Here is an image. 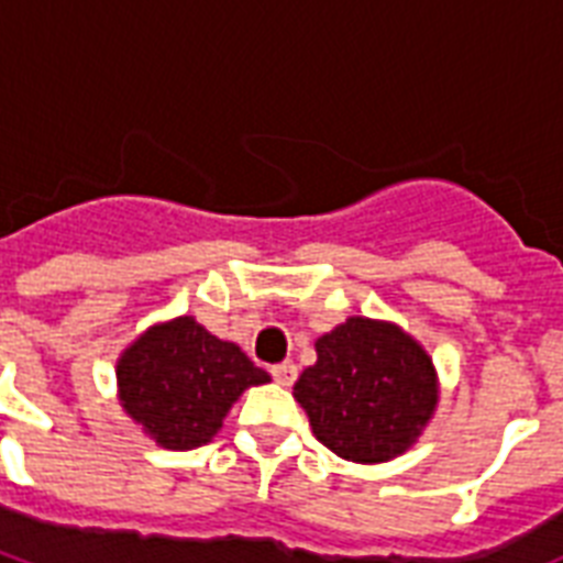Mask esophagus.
Masks as SVG:
<instances>
[{
  "label": "esophagus",
  "mask_w": 563,
  "mask_h": 563,
  "mask_svg": "<svg viewBox=\"0 0 563 563\" xmlns=\"http://www.w3.org/2000/svg\"><path fill=\"white\" fill-rule=\"evenodd\" d=\"M272 376L280 385H291L298 379V365H291V362H280V365H272Z\"/></svg>",
  "instance_id": "1"
}]
</instances>
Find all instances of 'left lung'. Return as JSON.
I'll return each instance as SVG.
<instances>
[{"instance_id":"1","label":"left lung","mask_w":563,"mask_h":563,"mask_svg":"<svg viewBox=\"0 0 563 563\" xmlns=\"http://www.w3.org/2000/svg\"><path fill=\"white\" fill-rule=\"evenodd\" d=\"M316 353L295 383V400L327 450L376 464L418 441L438 406V376L409 333L356 316L321 335Z\"/></svg>"}]
</instances>
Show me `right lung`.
Segmentation results:
<instances>
[{"label": "right lung", "mask_w": 563, "mask_h": 563, "mask_svg": "<svg viewBox=\"0 0 563 563\" xmlns=\"http://www.w3.org/2000/svg\"><path fill=\"white\" fill-rule=\"evenodd\" d=\"M122 409L166 450H195L221 429L239 394L272 376L192 316L148 327L117 362Z\"/></svg>", "instance_id": "right-lung-1"}]
</instances>
